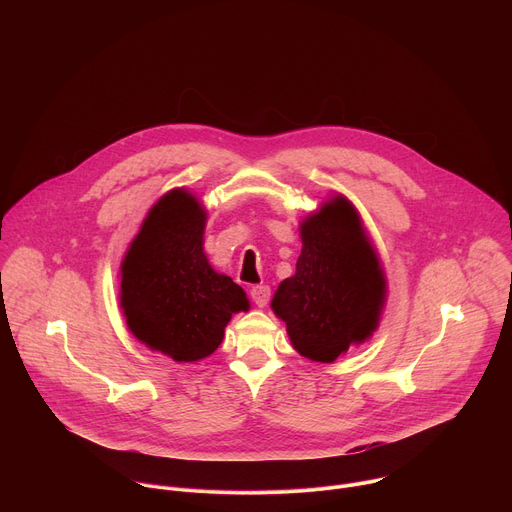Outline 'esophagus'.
Instances as JSON below:
<instances>
[{"label":"esophagus","instance_id":"34e87169","mask_svg":"<svg viewBox=\"0 0 512 512\" xmlns=\"http://www.w3.org/2000/svg\"><path fill=\"white\" fill-rule=\"evenodd\" d=\"M251 298H253V302H255L259 308H265V306L269 304V300H271V289H269V285H255V287L251 289Z\"/></svg>","mask_w":512,"mask_h":512}]
</instances>
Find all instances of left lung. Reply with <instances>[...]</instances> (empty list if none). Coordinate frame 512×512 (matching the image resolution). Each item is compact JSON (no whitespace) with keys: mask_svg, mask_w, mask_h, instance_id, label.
<instances>
[{"mask_svg":"<svg viewBox=\"0 0 512 512\" xmlns=\"http://www.w3.org/2000/svg\"><path fill=\"white\" fill-rule=\"evenodd\" d=\"M300 235L296 275L279 283L271 310L302 356L334 362L377 330L387 279L356 208L344 196L336 194L304 218Z\"/></svg>","mask_w":512,"mask_h":512,"instance_id":"8db88e82","label":"left lung"}]
</instances>
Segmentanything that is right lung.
Instances as JSON below:
<instances>
[{"label":"right lung","mask_w":512,"mask_h":512,"mask_svg":"<svg viewBox=\"0 0 512 512\" xmlns=\"http://www.w3.org/2000/svg\"><path fill=\"white\" fill-rule=\"evenodd\" d=\"M206 210L184 188L164 194L145 216L121 263V308L129 330L178 362L210 356L233 314L249 300L204 255Z\"/></svg>","instance_id":"1"}]
</instances>
